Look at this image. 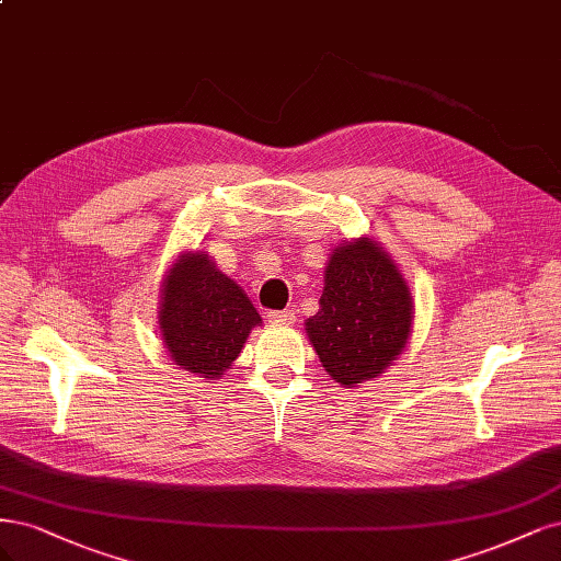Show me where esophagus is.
<instances>
[{"instance_id":"34e87169","label":"esophagus","mask_w":561,"mask_h":561,"mask_svg":"<svg viewBox=\"0 0 561 561\" xmlns=\"http://www.w3.org/2000/svg\"><path fill=\"white\" fill-rule=\"evenodd\" d=\"M267 321L279 323V327H286V323L296 321V312L294 310H273V312H267Z\"/></svg>"}]
</instances>
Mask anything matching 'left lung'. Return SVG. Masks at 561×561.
Returning <instances> with one entry per match:
<instances>
[{
  "instance_id": "8db88e82",
  "label": "left lung",
  "mask_w": 561,
  "mask_h": 561,
  "mask_svg": "<svg viewBox=\"0 0 561 561\" xmlns=\"http://www.w3.org/2000/svg\"><path fill=\"white\" fill-rule=\"evenodd\" d=\"M321 366L358 387L399 358L412 331L410 288L387 251L370 238L333 249L319 312L305 321Z\"/></svg>"
}]
</instances>
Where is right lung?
I'll return each mask as SVG.
<instances>
[{"instance_id": "1", "label": "right lung", "mask_w": 561, "mask_h": 561, "mask_svg": "<svg viewBox=\"0 0 561 561\" xmlns=\"http://www.w3.org/2000/svg\"><path fill=\"white\" fill-rule=\"evenodd\" d=\"M158 323L176 366L216 379L240 356L261 314L205 251H193L179 256L162 279Z\"/></svg>"}]
</instances>
